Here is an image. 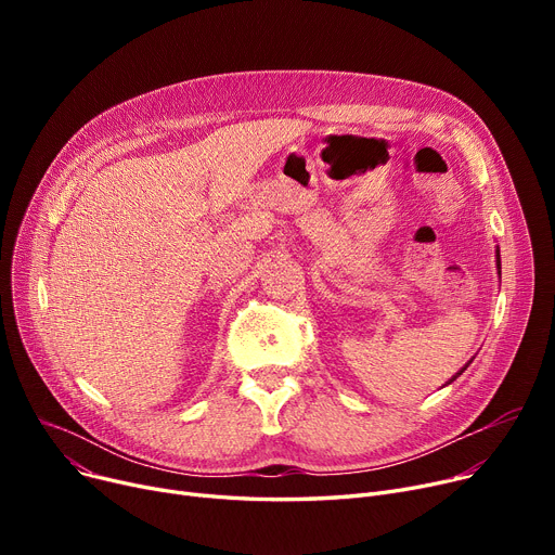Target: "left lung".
Here are the masks:
<instances>
[{"mask_svg": "<svg viewBox=\"0 0 555 555\" xmlns=\"http://www.w3.org/2000/svg\"><path fill=\"white\" fill-rule=\"evenodd\" d=\"M498 270H500V249H498ZM468 364H470V362H468ZM468 364H465V366H463V369H461V371H459V373H456V375L452 377V380H450V383H454V380H456V377H459V375H461V373H463L465 369H468ZM450 383H448V385H450Z\"/></svg>", "mask_w": 555, "mask_h": 555, "instance_id": "obj_1", "label": "left lung"}]
</instances>
